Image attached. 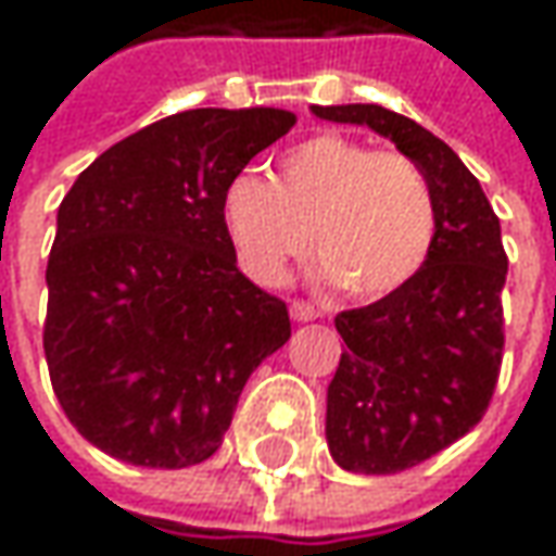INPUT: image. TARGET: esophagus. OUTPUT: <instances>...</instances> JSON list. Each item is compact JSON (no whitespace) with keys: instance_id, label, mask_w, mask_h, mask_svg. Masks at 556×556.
Wrapping results in <instances>:
<instances>
[{"instance_id":"1","label":"esophagus","mask_w":556,"mask_h":556,"mask_svg":"<svg viewBox=\"0 0 556 556\" xmlns=\"http://www.w3.org/2000/svg\"><path fill=\"white\" fill-rule=\"evenodd\" d=\"M290 318L293 321H315V318H321V309L315 303H306V300H293L290 303Z\"/></svg>"}]
</instances>
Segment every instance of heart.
I'll return each instance as SVG.
<instances>
[{
  "label": "heart",
  "mask_w": 556,
  "mask_h": 556,
  "mask_svg": "<svg viewBox=\"0 0 556 556\" xmlns=\"http://www.w3.org/2000/svg\"><path fill=\"white\" fill-rule=\"evenodd\" d=\"M223 225L241 266L263 285L281 281L315 235V253L337 288L380 296L427 263L437 201L408 154L318 132L281 154L275 179L238 173L223 194Z\"/></svg>",
  "instance_id": "b5f03b06"
}]
</instances>
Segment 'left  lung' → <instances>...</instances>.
<instances>
[{
	"label": "left lung",
	"mask_w": 556,
	"mask_h": 556,
	"mask_svg": "<svg viewBox=\"0 0 556 556\" xmlns=\"http://www.w3.org/2000/svg\"><path fill=\"white\" fill-rule=\"evenodd\" d=\"M368 126L424 169L437 241L402 288L333 318L346 350L328 387V448L343 470L399 473L433 458L485 415L504 353L502 223L460 157L415 119L380 104H312Z\"/></svg>",
	"instance_id": "8db88e82"
}]
</instances>
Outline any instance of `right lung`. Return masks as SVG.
Returning a JSON list of instances; mask_svg holds the SVG:
<instances>
[{
	"label": "right lung",
	"instance_id": "obj_1",
	"mask_svg": "<svg viewBox=\"0 0 556 556\" xmlns=\"http://www.w3.org/2000/svg\"><path fill=\"white\" fill-rule=\"evenodd\" d=\"M278 108H198L108 148L58 206L46 362L67 420L136 467L223 445L247 377L290 337L285 300L238 268L228 182L288 136Z\"/></svg>",
	"mask_w": 556,
	"mask_h": 556
}]
</instances>
